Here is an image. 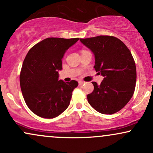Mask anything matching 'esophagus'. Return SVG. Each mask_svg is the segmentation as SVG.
Returning <instances> with one entry per match:
<instances>
[{"mask_svg":"<svg viewBox=\"0 0 153 153\" xmlns=\"http://www.w3.org/2000/svg\"><path fill=\"white\" fill-rule=\"evenodd\" d=\"M78 82H79V85H82V84H83L85 82L82 81V80H79Z\"/></svg>","mask_w":153,"mask_h":153,"instance_id":"1","label":"esophagus"}]
</instances>
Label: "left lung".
I'll list each match as a JSON object with an SVG mask.
<instances>
[{
	"label": "left lung",
	"instance_id": "left-lung-1",
	"mask_svg": "<svg viewBox=\"0 0 153 153\" xmlns=\"http://www.w3.org/2000/svg\"><path fill=\"white\" fill-rule=\"evenodd\" d=\"M95 56L94 68L104 77L88 94L89 104L103 114H113L126 106L134 94L137 80L136 65L131 52L118 38L98 36L80 39Z\"/></svg>",
	"mask_w": 153,
	"mask_h": 153
}]
</instances>
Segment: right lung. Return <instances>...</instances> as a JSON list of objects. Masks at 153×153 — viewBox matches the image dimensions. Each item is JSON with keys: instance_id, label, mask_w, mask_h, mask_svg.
<instances>
[{"instance_id": "right-lung-1", "label": "right lung", "mask_w": 153, "mask_h": 153, "mask_svg": "<svg viewBox=\"0 0 153 153\" xmlns=\"http://www.w3.org/2000/svg\"><path fill=\"white\" fill-rule=\"evenodd\" d=\"M79 38H47L31 47L23 62L20 85L24 101L33 113L45 119L60 115L69 106L75 80H59L62 59Z\"/></svg>"}]
</instances>
